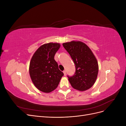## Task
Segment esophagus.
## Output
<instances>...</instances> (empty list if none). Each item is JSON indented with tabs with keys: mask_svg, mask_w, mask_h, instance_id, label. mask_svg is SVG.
Wrapping results in <instances>:
<instances>
[{
	"mask_svg": "<svg viewBox=\"0 0 126 126\" xmlns=\"http://www.w3.org/2000/svg\"><path fill=\"white\" fill-rule=\"evenodd\" d=\"M63 72L64 76H66V71L65 70H64V71H63Z\"/></svg>",
	"mask_w": 126,
	"mask_h": 126,
	"instance_id": "esophagus-1",
	"label": "esophagus"
}]
</instances>
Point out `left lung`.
<instances>
[{
    "label": "left lung",
    "mask_w": 126,
    "mask_h": 126,
    "mask_svg": "<svg viewBox=\"0 0 126 126\" xmlns=\"http://www.w3.org/2000/svg\"><path fill=\"white\" fill-rule=\"evenodd\" d=\"M69 53L76 67L75 74L68 77L71 86L80 91L92 87L97 78L98 63L93 52L88 46L80 41H71L63 44Z\"/></svg>",
    "instance_id": "1"
}]
</instances>
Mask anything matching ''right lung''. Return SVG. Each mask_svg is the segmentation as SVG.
Instances as JSON below:
<instances>
[{"label": "right lung", "instance_id": "1", "mask_svg": "<svg viewBox=\"0 0 126 126\" xmlns=\"http://www.w3.org/2000/svg\"><path fill=\"white\" fill-rule=\"evenodd\" d=\"M60 47L59 43H49L41 45L34 53L29 64V75L33 85L45 93L54 91L63 76L54 59Z\"/></svg>", "mask_w": 126, "mask_h": 126}]
</instances>
